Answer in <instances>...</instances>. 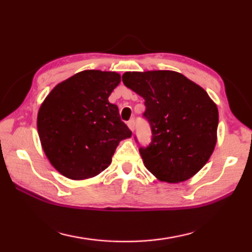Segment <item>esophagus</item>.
Masks as SVG:
<instances>
[{"label": "esophagus", "instance_id": "obj_1", "mask_svg": "<svg viewBox=\"0 0 252 252\" xmlns=\"http://www.w3.org/2000/svg\"><path fill=\"white\" fill-rule=\"evenodd\" d=\"M127 126H129V129L133 132L134 129H135V121L134 119H131L130 121H127Z\"/></svg>", "mask_w": 252, "mask_h": 252}]
</instances>
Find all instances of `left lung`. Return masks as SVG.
I'll use <instances>...</instances> for the list:
<instances>
[{
    "instance_id": "1",
    "label": "left lung",
    "mask_w": 252,
    "mask_h": 252,
    "mask_svg": "<svg viewBox=\"0 0 252 252\" xmlns=\"http://www.w3.org/2000/svg\"><path fill=\"white\" fill-rule=\"evenodd\" d=\"M122 81L144 99L143 117L152 132L150 144L139 149L146 168L171 183L193 177L216 147L219 113L215 102L174 71L126 72Z\"/></svg>"
}]
</instances>
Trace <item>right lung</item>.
Listing matches in <instances>:
<instances>
[{
  "instance_id": "right-lung-1",
  "label": "right lung",
  "mask_w": 252,
  "mask_h": 252,
  "mask_svg": "<svg viewBox=\"0 0 252 252\" xmlns=\"http://www.w3.org/2000/svg\"><path fill=\"white\" fill-rule=\"evenodd\" d=\"M121 81L116 72L87 70L59 83L37 114L42 148L51 164L72 180L109 167L119 142L132 132L109 96Z\"/></svg>"
}]
</instances>
